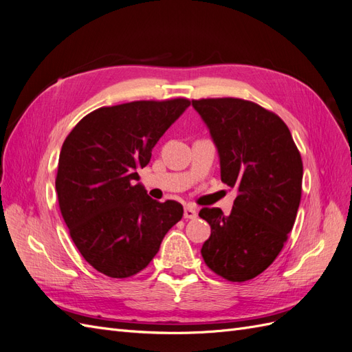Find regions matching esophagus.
Returning a JSON list of instances; mask_svg holds the SVG:
<instances>
[{"mask_svg":"<svg viewBox=\"0 0 352 352\" xmlns=\"http://www.w3.org/2000/svg\"><path fill=\"white\" fill-rule=\"evenodd\" d=\"M197 214H198V210L192 204H188L185 207V212H184V217L185 219H195Z\"/></svg>","mask_w":352,"mask_h":352,"instance_id":"esophagus-1","label":"esophagus"}]
</instances>
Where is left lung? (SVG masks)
<instances>
[{
  "label": "left lung",
  "mask_w": 352,
  "mask_h": 352,
  "mask_svg": "<svg viewBox=\"0 0 352 352\" xmlns=\"http://www.w3.org/2000/svg\"><path fill=\"white\" fill-rule=\"evenodd\" d=\"M220 155L221 182L238 190L230 214L204 207L211 235L201 248L208 269L245 282L276 260L294 228L302 160L278 114L241 98L192 100Z\"/></svg>",
  "instance_id": "obj_1"
}]
</instances>
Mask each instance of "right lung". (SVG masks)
Segmentation results:
<instances>
[{
  "instance_id": "obj_1",
  "label": "right lung",
  "mask_w": 352,
  "mask_h": 352,
  "mask_svg": "<svg viewBox=\"0 0 352 352\" xmlns=\"http://www.w3.org/2000/svg\"><path fill=\"white\" fill-rule=\"evenodd\" d=\"M189 105L188 98H172L101 107L63 142L56 177L61 216L82 257L109 278L144 270L184 216L182 204L153 199L135 180Z\"/></svg>"
}]
</instances>
